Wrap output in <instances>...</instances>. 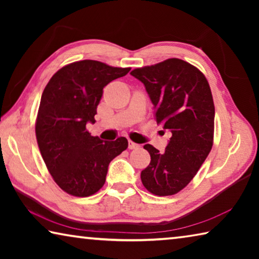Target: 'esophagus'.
Listing matches in <instances>:
<instances>
[{"label":"esophagus","instance_id":"esophagus-1","mask_svg":"<svg viewBox=\"0 0 259 259\" xmlns=\"http://www.w3.org/2000/svg\"><path fill=\"white\" fill-rule=\"evenodd\" d=\"M128 147H129V150H136V148H139L140 145L134 143L133 140H129V142H128Z\"/></svg>","mask_w":259,"mask_h":259}]
</instances>
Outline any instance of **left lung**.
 Masks as SVG:
<instances>
[{
  "label": "left lung",
  "mask_w": 259,
  "mask_h": 259,
  "mask_svg": "<svg viewBox=\"0 0 259 259\" xmlns=\"http://www.w3.org/2000/svg\"><path fill=\"white\" fill-rule=\"evenodd\" d=\"M131 75L145 85L157 124L171 133L162 153L144 145L151 163L140 174L147 191L159 196L176 194L187 186L211 151L214 106L207 78L178 58L136 68Z\"/></svg>",
  "instance_id": "obj_1"
}]
</instances>
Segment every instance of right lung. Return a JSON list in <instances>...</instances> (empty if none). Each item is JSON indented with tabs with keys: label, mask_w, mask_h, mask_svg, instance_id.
<instances>
[{
	"label": "right lung",
	"mask_w": 259,
	"mask_h": 259,
	"mask_svg": "<svg viewBox=\"0 0 259 259\" xmlns=\"http://www.w3.org/2000/svg\"><path fill=\"white\" fill-rule=\"evenodd\" d=\"M130 68L97 60L75 61L50 78L38 107L35 133L41 155L54 181L74 196H90L106 181L109 162L128 147V140H102L87 131L95 123L103 89Z\"/></svg>",
	"instance_id": "1"
}]
</instances>
